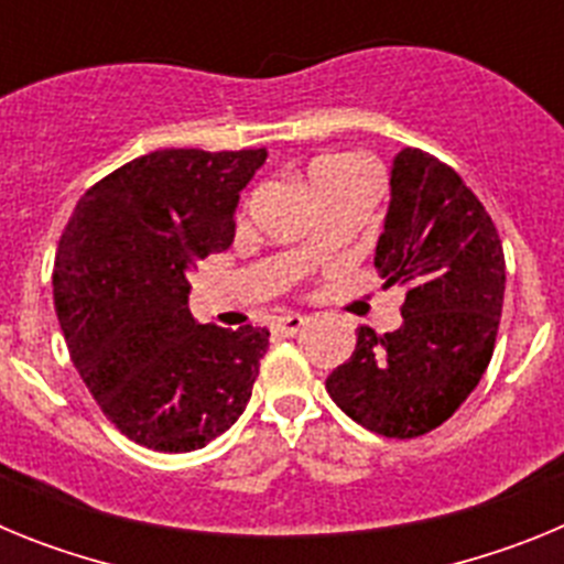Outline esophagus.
<instances>
[{"instance_id":"1","label":"esophagus","mask_w":564,"mask_h":564,"mask_svg":"<svg viewBox=\"0 0 564 564\" xmlns=\"http://www.w3.org/2000/svg\"><path fill=\"white\" fill-rule=\"evenodd\" d=\"M305 325H307V318L299 316V313H288V316L276 318V330L285 333V336H296V333L302 330Z\"/></svg>"}]
</instances>
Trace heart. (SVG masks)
Segmentation results:
<instances>
[{
	"mask_svg": "<svg viewBox=\"0 0 564 564\" xmlns=\"http://www.w3.org/2000/svg\"><path fill=\"white\" fill-rule=\"evenodd\" d=\"M350 166H356L350 158H336V154H330V158H318L307 174H311V181H318V177H325V174L338 172V169H350Z\"/></svg>",
	"mask_w": 564,
	"mask_h": 564,
	"instance_id": "1",
	"label": "heart"
}]
</instances>
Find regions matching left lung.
Masks as SVG:
<instances>
[{
    "mask_svg": "<svg viewBox=\"0 0 564 564\" xmlns=\"http://www.w3.org/2000/svg\"><path fill=\"white\" fill-rule=\"evenodd\" d=\"M376 268L383 288H403V322L383 336L358 327L327 392L376 435H426L471 395L495 352L506 293L500 234L455 169L403 149L392 161Z\"/></svg>",
    "mask_w": 564,
    "mask_h": 564,
    "instance_id": "left-lung-1",
    "label": "left lung"
}]
</instances>
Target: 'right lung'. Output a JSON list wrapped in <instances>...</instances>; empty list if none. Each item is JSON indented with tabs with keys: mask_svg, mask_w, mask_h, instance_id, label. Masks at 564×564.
<instances>
[{
	"mask_svg": "<svg viewBox=\"0 0 564 564\" xmlns=\"http://www.w3.org/2000/svg\"><path fill=\"white\" fill-rule=\"evenodd\" d=\"M265 149H161L78 200L53 271L58 325L104 415L154 452L203 449L248 406L271 333L197 325L188 271L234 242Z\"/></svg>",
	"mask_w": 564,
	"mask_h": 564,
	"instance_id": "add662e5",
	"label": "right lung"
}]
</instances>
